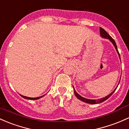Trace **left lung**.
Returning a JSON list of instances; mask_svg holds the SVG:
<instances>
[{"label":"left lung","mask_w":129,"mask_h":129,"mask_svg":"<svg viewBox=\"0 0 129 129\" xmlns=\"http://www.w3.org/2000/svg\"><path fill=\"white\" fill-rule=\"evenodd\" d=\"M100 35H101L102 37V38H105V39H109V40H110V42H111V43H112L113 44V45H114V47H115L117 53H118L119 57L120 59H121V57H120V54H119V53L118 50H117V45H116V44L115 41H114V40H113V39H112V37H111L110 36V35H109L107 33V32H106V31L104 29H103V28L100 27ZM119 82H120V81H119ZM119 83H118V85H119ZM117 87H116L115 89L113 90L112 92L110 93V94L108 95H107V96H106L105 97H104V98H101V99H97V100H95V99H94V100H92V99H87L84 98V97H81V96L80 95H79L78 94L77 92H76V90H75V88H74V87H73V91H74L75 95L76 97H77V98L79 100H81V101L84 102H85V103H87V104H100V103H102V102H103L105 101V100H107V99H108L109 98V97H111V95H112V94H113V93L114 92V91H115V90H116Z\"/></svg>","instance_id":"1"}]
</instances>
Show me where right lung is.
<instances>
[{"instance_id": "1", "label": "right lung", "mask_w": 129, "mask_h": 129, "mask_svg": "<svg viewBox=\"0 0 129 129\" xmlns=\"http://www.w3.org/2000/svg\"><path fill=\"white\" fill-rule=\"evenodd\" d=\"M20 95L21 96V97H22V98H24V99H29V100H37V99H39L42 98V97H43V96L45 95H42V96H40V97H36V98H31V97H25V96H24V95H21V94H20Z\"/></svg>"}]
</instances>
